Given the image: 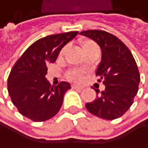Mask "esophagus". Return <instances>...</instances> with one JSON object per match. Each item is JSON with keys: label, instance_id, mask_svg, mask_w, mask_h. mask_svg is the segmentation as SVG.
<instances>
[{"label": "esophagus", "instance_id": "esophagus-1", "mask_svg": "<svg viewBox=\"0 0 148 148\" xmlns=\"http://www.w3.org/2000/svg\"><path fill=\"white\" fill-rule=\"evenodd\" d=\"M73 89H76V90H82L83 87L82 86H78V85H72Z\"/></svg>", "mask_w": 148, "mask_h": 148}]
</instances>
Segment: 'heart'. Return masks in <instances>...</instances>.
<instances>
[{
  "label": "heart",
  "mask_w": 148,
  "mask_h": 148,
  "mask_svg": "<svg viewBox=\"0 0 148 148\" xmlns=\"http://www.w3.org/2000/svg\"><path fill=\"white\" fill-rule=\"evenodd\" d=\"M80 45H81V48L83 50L84 53H86L88 51H90V50L93 49H98L97 48V45L95 44V42H93L90 39H82L80 41ZM67 51V47H64L61 51H60V56H63ZM69 78L72 80H75V81H80L82 79V73L79 71H72L69 73Z\"/></svg>",
  "instance_id": "heart-1"
}]
</instances>
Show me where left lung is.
<instances>
[{
    "instance_id": "left-lung-1",
    "label": "left lung",
    "mask_w": 148,
    "mask_h": 148,
    "mask_svg": "<svg viewBox=\"0 0 148 148\" xmlns=\"http://www.w3.org/2000/svg\"><path fill=\"white\" fill-rule=\"evenodd\" d=\"M100 46L102 58L95 75L105 90H95L97 98L86 104L90 113L106 120L121 117L133 104L138 92L140 73L135 59L126 45L115 36L103 30L80 32Z\"/></svg>"
}]
</instances>
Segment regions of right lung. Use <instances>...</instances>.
I'll return each instance as SVG.
<instances>
[{"label": "right lung", "mask_w": 148, "mask_h": 148, "mask_svg": "<svg viewBox=\"0 0 148 148\" xmlns=\"http://www.w3.org/2000/svg\"><path fill=\"white\" fill-rule=\"evenodd\" d=\"M77 34V31L67 32L38 39L15 63L8 76L7 89L21 115L32 121L43 122L59 111L71 85L63 81L51 86L45 77L47 64L56 60L61 49Z\"/></svg>", "instance_id": "1"}]
</instances>
